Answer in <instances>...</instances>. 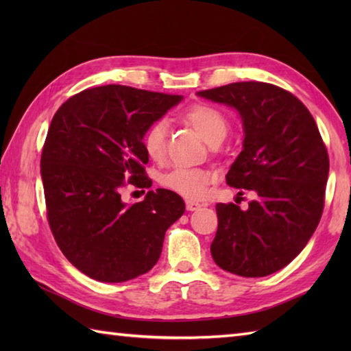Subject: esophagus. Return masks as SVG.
Here are the masks:
<instances>
[{
    "label": "esophagus",
    "mask_w": 351,
    "mask_h": 351,
    "mask_svg": "<svg viewBox=\"0 0 351 351\" xmlns=\"http://www.w3.org/2000/svg\"><path fill=\"white\" fill-rule=\"evenodd\" d=\"M200 206L202 205H200L199 202H195V200H187V202H185V208H187V211H196Z\"/></svg>",
    "instance_id": "obj_1"
}]
</instances>
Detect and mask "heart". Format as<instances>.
Wrapping results in <instances>:
<instances>
[{
    "instance_id": "1",
    "label": "heart",
    "mask_w": 351,
    "mask_h": 351,
    "mask_svg": "<svg viewBox=\"0 0 351 351\" xmlns=\"http://www.w3.org/2000/svg\"><path fill=\"white\" fill-rule=\"evenodd\" d=\"M187 121L206 143L211 146L225 138L228 132V121L217 108L205 104L193 106L184 113ZM167 123L162 119L152 122L143 134V149L151 160L160 162L166 156L167 149ZM215 175L208 169H185L178 167L170 170L161 178V185L164 189L176 193L189 200H197L204 197L205 191Z\"/></svg>"
}]
</instances>
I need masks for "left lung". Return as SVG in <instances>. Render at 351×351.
Returning <instances> with one entry per match:
<instances>
[{"instance_id": "left-lung-1", "label": "left lung", "mask_w": 351, "mask_h": 351, "mask_svg": "<svg viewBox=\"0 0 351 351\" xmlns=\"http://www.w3.org/2000/svg\"><path fill=\"white\" fill-rule=\"evenodd\" d=\"M225 104L243 121V151L230 166V187L258 195L243 211L217 204L214 263L244 278H264L288 265L322 219L329 155L309 110L283 88L244 81L197 92Z\"/></svg>"}]
</instances>
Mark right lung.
<instances>
[{
	"label": "right lung",
	"mask_w": 351,
	"mask_h": 351,
	"mask_svg": "<svg viewBox=\"0 0 351 351\" xmlns=\"http://www.w3.org/2000/svg\"><path fill=\"white\" fill-rule=\"evenodd\" d=\"M182 101L180 95L108 84L73 95L57 110L45 140L40 173L58 247L81 273L126 282L160 259L166 230L185 204L176 193L147 191L125 204V181L149 189L143 134Z\"/></svg>",
	"instance_id": "1"
}]
</instances>
